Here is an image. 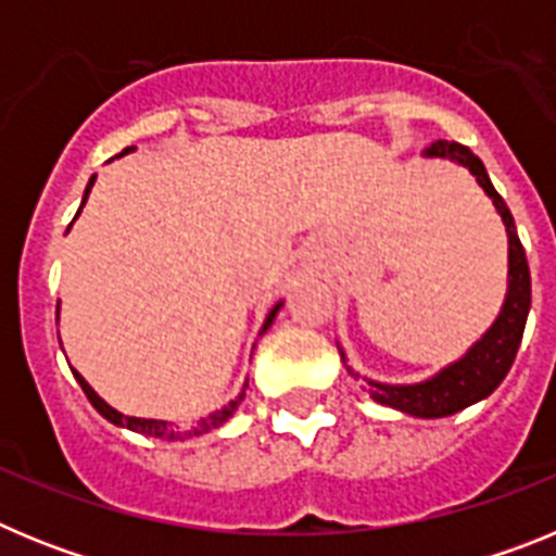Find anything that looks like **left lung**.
<instances>
[{
	"label": "left lung",
	"instance_id": "8db88e82",
	"mask_svg": "<svg viewBox=\"0 0 556 556\" xmlns=\"http://www.w3.org/2000/svg\"><path fill=\"white\" fill-rule=\"evenodd\" d=\"M424 155L454 161V164L470 169V175L479 180L484 194L493 200L509 239L507 301L501 306V314L495 317L493 326L484 331V337L459 362L443 367L429 381H420V384H381V381H370V378H365V381L376 404L392 406V409L406 412L412 417H448L454 412L465 409V406L476 404L481 397H488L509 372L515 353L520 348V339H523V328H527L529 306H532V278H529L527 253H523V244H520L518 230H515L513 214H509L504 198L490 184V175L479 161V155H473L468 147L456 144V141H434L431 147H426ZM339 356L348 367L342 348H339ZM348 372L358 378V372H353L351 367H348Z\"/></svg>",
	"mask_w": 556,
	"mask_h": 556
}]
</instances>
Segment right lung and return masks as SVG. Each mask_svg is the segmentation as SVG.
I'll list each match as a JSON object with an SVG mask.
<instances>
[{
  "label": "right lung",
  "mask_w": 556,
  "mask_h": 556,
  "mask_svg": "<svg viewBox=\"0 0 556 556\" xmlns=\"http://www.w3.org/2000/svg\"><path fill=\"white\" fill-rule=\"evenodd\" d=\"M130 150H132V147H127V150H122V155H125V152H130ZM94 180H97V178L88 180L86 194H83V205H86L88 191H91V186H94ZM77 214H80V211H77ZM68 228H72V225H68ZM281 306H283V303H275L273 312H269V314H267V320H264L262 331H267V328L273 326L275 314H278V308H281ZM58 308H61V306H58ZM72 372H75L77 384L83 387V392H86V397H88V401H91V406H94V409L100 412V415L105 417V420H111L113 426H125V429L139 431V434H147V437H164V440H180V437H200V434H205V431H211V429H219V426H223L225 420H228V417L233 415L236 406L242 404V397H244V390H242V392H239V395L233 397V401H230L228 406H223V409H217V412H211L208 417H200L198 424L191 426L189 431H175L169 424H166V420H147V417L122 415V412H116V409H113V406H108L105 401H102V397L97 395V392L91 390V387H88V381L80 376V372H77V370H72ZM244 387H248V384H244Z\"/></svg>",
  "instance_id": "right-lung-1"
}]
</instances>
